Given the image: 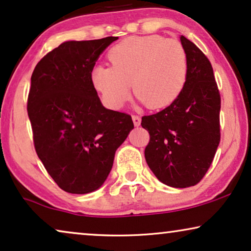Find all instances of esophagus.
<instances>
[{"mask_svg": "<svg viewBox=\"0 0 251 251\" xmlns=\"http://www.w3.org/2000/svg\"><path fill=\"white\" fill-rule=\"evenodd\" d=\"M132 121H133V125H135V126H139L142 120H140L138 115H132Z\"/></svg>", "mask_w": 251, "mask_h": 251, "instance_id": "obj_1", "label": "esophagus"}]
</instances>
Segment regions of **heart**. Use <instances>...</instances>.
Returning a JSON list of instances; mask_svg holds the SVG:
<instances>
[{
    "label": "heart",
    "instance_id": "obj_1",
    "mask_svg": "<svg viewBox=\"0 0 251 251\" xmlns=\"http://www.w3.org/2000/svg\"><path fill=\"white\" fill-rule=\"evenodd\" d=\"M111 67H95L94 88L106 105L120 108L132 89L151 109L167 107L176 100L187 77V54L180 42L160 35L131 36L109 50Z\"/></svg>",
    "mask_w": 251,
    "mask_h": 251
}]
</instances>
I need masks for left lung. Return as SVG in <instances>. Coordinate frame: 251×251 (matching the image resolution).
<instances>
[{"instance_id":"obj_1","label":"left lung","mask_w":251,"mask_h":251,"mask_svg":"<svg viewBox=\"0 0 251 251\" xmlns=\"http://www.w3.org/2000/svg\"><path fill=\"white\" fill-rule=\"evenodd\" d=\"M180 42L188 61L183 90L168 107L142 118L150 133L146 162L157 179L176 188L203 178L221 142V95L210 61L185 36Z\"/></svg>"}]
</instances>
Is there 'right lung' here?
<instances>
[{"label":"right lung","mask_w":251,"mask_h":251,"mask_svg":"<svg viewBox=\"0 0 251 251\" xmlns=\"http://www.w3.org/2000/svg\"><path fill=\"white\" fill-rule=\"evenodd\" d=\"M116 40L61 43L30 77L27 112L36 154L68 193L98 190L111 173L115 151L133 129L129 114L102 106L91 81L96 61Z\"/></svg>","instance_id":"right-lung-1"}]
</instances>
